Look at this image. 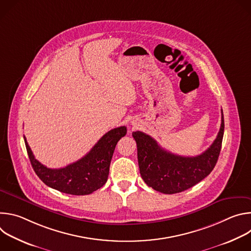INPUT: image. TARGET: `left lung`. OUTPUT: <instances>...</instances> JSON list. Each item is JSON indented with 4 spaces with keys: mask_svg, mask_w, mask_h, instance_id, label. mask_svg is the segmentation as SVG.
<instances>
[{
    "mask_svg": "<svg viewBox=\"0 0 251 251\" xmlns=\"http://www.w3.org/2000/svg\"><path fill=\"white\" fill-rule=\"evenodd\" d=\"M225 131L222 110V125L212 144L196 157H184L163 149L151 136L136 131L132 133L137 143L140 174L144 182L163 194L184 192L208 176L216 166Z\"/></svg>",
    "mask_w": 251,
    "mask_h": 251,
    "instance_id": "left-lung-1",
    "label": "left lung"
}]
</instances>
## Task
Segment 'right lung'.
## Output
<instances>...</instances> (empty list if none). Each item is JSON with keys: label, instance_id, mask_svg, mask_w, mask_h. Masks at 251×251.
I'll list each match as a JSON object with an SVG mask.
<instances>
[{"label": "right lung", "instance_id": "obj_1", "mask_svg": "<svg viewBox=\"0 0 251 251\" xmlns=\"http://www.w3.org/2000/svg\"><path fill=\"white\" fill-rule=\"evenodd\" d=\"M125 126L107 132L83 158L60 169H50L34 158L27 142L25 144L30 164L41 180L61 193L89 195L105 185L109 175L111 159L117 142L126 135Z\"/></svg>", "mask_w": 251, "mask_h": 251}]
</instances>
